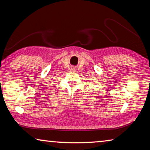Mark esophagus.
Masks as SVG:
<instances>
[{
    "label": "esophagus",
    "mask_w": 150,
    "mask_h": 150,
    "mask_svg": "<svg viewBox=\"0 0 150 150\" xmlns=\"http://www.w3.org/2000/svg\"><path fill=\"white\" fill-rule=\"evenodd\" d=\"M73 69V71H75V69Z\"/></svg>",
    "instance_id": "esophagus-1"
}]
</instances>
